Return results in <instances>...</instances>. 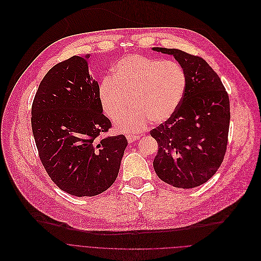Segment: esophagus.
<instances>
[{
	"label": "esophagus",
	"instance_id": "1",
	"mask_svg": "<svg viewBox=\"0 0 261 261\" xmlns=\"http://www.w3.org/2000/svg\"><path fill=\"white\" fill-rule=\"evenodd\" d=\"M126 139H127V142H128V143H134V142H136L137 140H139V137H138V136H133V135H127V136H126Z\"/></svg>",
	"mask_w": 261,
	"mask_h": 261
}]
</instances>
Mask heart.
<instances>
[{
  "instance_id": "1",
  "label": "heart",
  "mask_w": 261,
  "mask_h": 261,
  "mask_svg": "<svg viewBox=\"0 0 261 261\" xmlns=\"http://www.w3.org/2000/svg\"><path fill=\"white\" fill-rule=\"evenodd\" d=\"M111 73L112 79H103L98 89L102 112L114 120L129 107L130 98L134 107L115 121L118 133L136 134L144 130L150 120H169L186 90L185 71L175 62L127 56L114 64Z\"/></svg>"
}]
</instances>
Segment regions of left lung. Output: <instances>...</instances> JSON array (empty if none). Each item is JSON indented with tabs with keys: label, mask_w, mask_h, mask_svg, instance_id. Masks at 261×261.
I'll return each mask as SVG.
<instances>
[{
	"label": "left lung",
	"mask_w": 261,
	"mask_h": 261,
	"mask_svg": "<svg viewBox=\"0 0 261 261\" xmlns=\"http://www.w3.org/2000/svg\"><path fill=\"white\" fill-rule=\"evenodd\" d=\"M152 50L174 57L187 79L174 115L150 133L159 144L153 168L161 180L174 187L194 188L212 178L223 162L230 120L228 94L201 58L176 48Z\"/></svg>",
	"instance_id": "8db88e82"
}]
</instances>
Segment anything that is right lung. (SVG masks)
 <instances>
[{
	"instance_id": "1",
	"label": "right lung",
	"mask_w": 261,
	"mask_h": 261,
	"mask_svg": "<svg viewBox=\"0 0 261 261\" xmlns=\"http://www.w3.org/2000/svg\"><path fill=\"white\" fill-rule=\"evenodd\" d=\"M98 83L86 58L72 57L51 68L41 81L32 106V128L40 160L62 190L76 196L106 191L116 180L127 141L108 132Z\"/></svg>"
}]
</instances>
